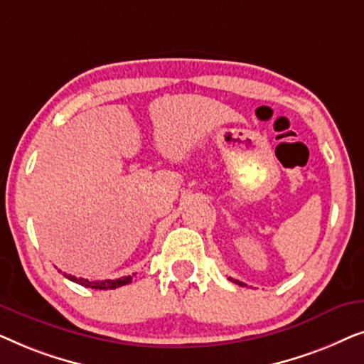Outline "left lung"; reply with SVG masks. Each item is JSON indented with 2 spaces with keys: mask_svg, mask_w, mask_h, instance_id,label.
I'll return each mask as SVG.
<instances>
[{
  "mask_svg": "<svg viewBox=\"0 0 364 364\" xmlns=\"http://www.w3.org/2000/svg\"><path fill=\"white\" fill-rule=\"evenodd\" d=\"M230 280H232V278H230ZM232 282H235V283H238V285H242V287H243V283H242V282H237V280H232Z\"/></svg>",
  "mask_w": 364,
  "mask_h": 364,
  "instance_id": "8db88e82",
  "label": "left lung"
}]
</instances>
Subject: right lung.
<instances>
[{"label": "right lung", "instance_id": "add662e5", "mask_svg": "<svg viewBox=\"0 0 364 364\" xmlns=\"http://www.w3.org/2000/svg\"><path fill=\"white\" fill-rule=\"evenodd\" d=\"M64 277L69 278L71 282H76V283H79V285L87 287V288H96V290H114V288L124 287V285H127V283H131L134 275L117 278V280H94V282L87 280V278H77L73 275H66V273H64Z\"/></svg>", "mask_w": 364, "mask_h": 364}]
</instances>
